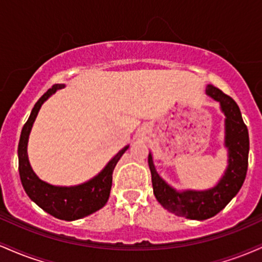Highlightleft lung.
I'll return each instance as SVG.
<instances>
[{"label":"left lung","instance_id":"left-lung-1","mask_svg":"<svg viewBox=\"0 0 262 262\" xmlns=\"http://www.w3.org/2000/svg\"><path fill=\"white\" fill-rule=\"evenodd\" d=\"M206 93L221 103L225 116L224 145L228 149V166L217 185L204 191L179 192L159 176L150 152L148 158L152 188L159 203L173 214L196 221L214 217L236 196L246 177L249 159V132L236 102L213 85L207 86Z\"/></svg>","mask_w":262,"mask_h":262}]
</instances>
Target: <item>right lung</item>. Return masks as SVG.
<instances>
[{"label":"right lung","mask_w":262,"mask_h":262,"mask_svg":"<svg viewBox=\"0 0 262 262\" xmlns=\"http://www.w3.org/2000/svg\"><path fill=\"white\" fill-rule=\"evenodd\" d=\"M62 87L64 85L61 83L54 85L39 98L33 107L28 121L23 125L19 144H18V170H19L23 188L33 202L37 203L41 209L52 214L53 217L62 219V221H76V219L87 217L97 212L107 203L111 187H112L113 170L122 155L127 151L129 145L119 150L97 176L85 183L62 187V186H53L41 181L35 175L29 164L28 154H27L28 138L41 104L53 93Z\"/></svg>","instance_id":"obj_1"}]
</instances>
